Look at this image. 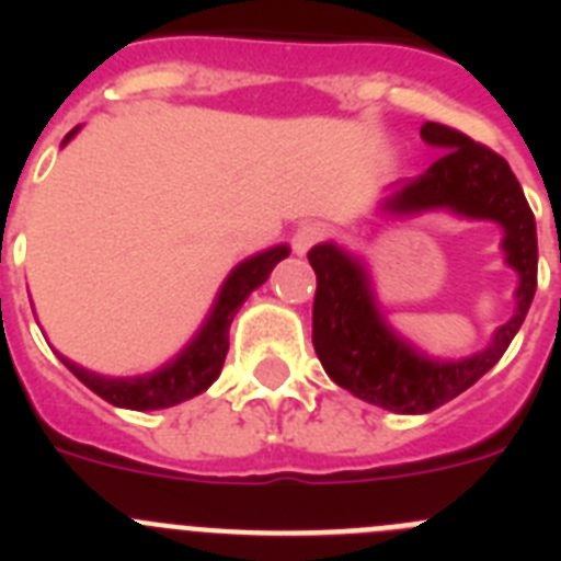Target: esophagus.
<instances>
[{
	"mask_svg": "<svg viewBox=\"0 0 561 561\" xmlns=\"http://www.w3.org/2000/svg\"><path fill=\"white\" fill-rule=\"evenodd\" d=\"M329 236V227L320 225V221H304V225L295 230V238H291V247H295L297 255H306L314 244H320L323 238Z\"/></svg>",
	"mask_w": 561,
	"mask_h": 561,
	"instance_id": "obj_1",
	"label": "esophagus"
}]
</instances>
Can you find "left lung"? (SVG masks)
Masks as SVG:
<instances>
[{
  "label": "left lung",
  "mask_w": 561,
  "mask_h": 561,
  "mask_svg": "<svg viewBox=\"0 0 561 561\" xmlns=\"http://www.w3.org/2000/svg\"><path fill=\"white\" fill-rule=\"evenodd\" d=\"M421 137L444 153L427 173L396 193L388 207L393 213L453 207L472 219L500 221L505 261L519 272L517 311L480 354L460 362L430 359L390 329L356 257L334 244L309 250L317 275L311 342L325 374L356 399L396 413H430L472 388L512 345L537 291V221L508 162L440 123H424Z\"/></svg>",
  "instance_id": "left-lung-1"
}]
</instances>
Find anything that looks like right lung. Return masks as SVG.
<instances>
[{
    "label": "right lung",
    "mask_w": 561,
    "mask_h": 561,
    "mask_svg": "<svg viewBox=\"0 0 561 561\" xmlns=\"http://www.w3.org/2000/svg\"><path fill=\"white\" fill-rule=\"evenodd\" d=\"M76 131L78 128H72L64 137V142ZM286 255H289V247H272V250L261 252V255L247 257L244 264H238L225 280V286H221L219 297H216L213 311L207 314L199 334L187 342L180 356H173L168 365H162L153 374L131 376V379H112V376L92 374V370L81 368V365L64 359V356L61 362L92 393L106 399L114 408L162 410L173 408V404H180L185 399H193V396H199L202 390H207L213 381L219 379L227 348H230V323L236 311L250 297V291L257 289L270 277L277 261H284Z\"/></svg>",
    "instance_id": "1"
}]
</instances>
